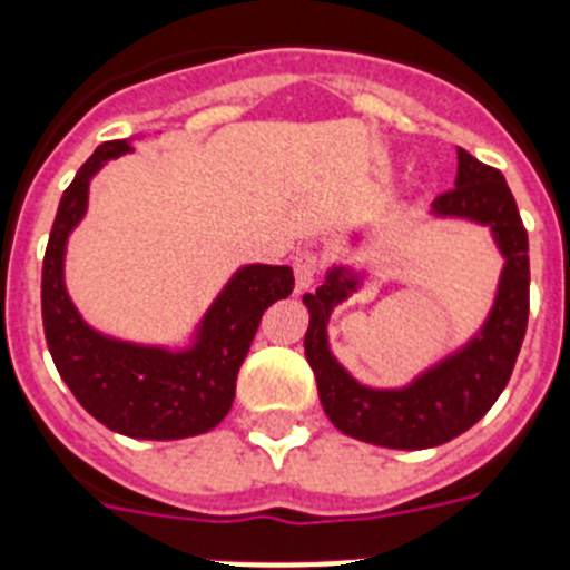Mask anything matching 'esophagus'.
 Wrapping results in <instances>:
<instances>
[{"label": "esophagus", "instance_id": "esophagus-1", "mask_svg": "<svg viewBox=\"0 0 570 570\" xmlns=\"http://www.w3.org/2000/svg\"><path fill=\"white\" fill-rule=\"evenodd\" d=\"M322 274V256L316 250H299L294 256V276H296V288L308 291Z\"/></svg>", "mask_w": 570, "mask_h": 570}]
</instances>
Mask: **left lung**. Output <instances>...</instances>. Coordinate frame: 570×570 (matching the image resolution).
<instances>
[{"label": "left lung", "mask_w": 570, "mask_h": 570, "mask_svg": "<svg viewBox=\"0 0 570 570\" xmlns=\"http://www.w3.org/2000/svg\"><path fill=\"white\" fill-rule=\"evenodd\" d=\"M456 183L434 199L431 214L471 219L493 234L502 265L500 288L480 334L405 387H367L347 374L328 345L331 311L360 288V274L334 265L316 294H305V356L320 400L342 434L400 451H422L465 434L508 385L528 328V230L505 176L456 148Z\"/></svg>", "instance_id": "1"}]
</instances>
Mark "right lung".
<instances>
[{"instance_id": "1", "label": "right lung", "mask_w": 570, "mask_h": 570, "mask_svg": "<svg viewBox=\"0 0 570 570\" xmlns=\"http://www.w3.org/2000/svg\"><path fill=\"white\" fill-rule=\"evenodd\" d=\"M128 139L102 142L59 199L42 262V322L59 376L94 420L134 440L205 434L234 405L236 374L262 314L294 291L288 265H245L216 296L194 345L170 351L94 331L65 288V248L88 210L90 179L108 159L130 154Z\"/></svg>"}]
</instances>
